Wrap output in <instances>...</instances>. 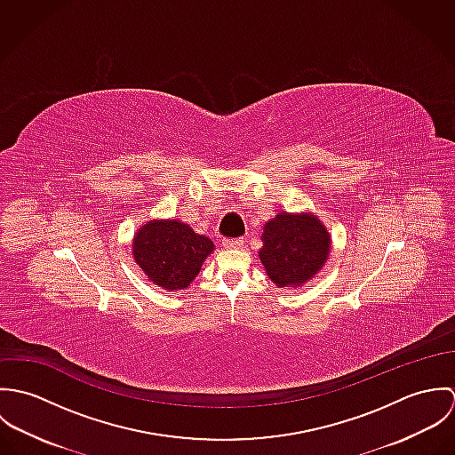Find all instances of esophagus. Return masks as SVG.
<instances>
[{
    "mask_svg": "<svg viewBox=\"0 0 455 455\" xmlns=\"http://www.w3.org/2000/svg\"><path fill=\"white\" fill-rule=\"evenodd\" d=\"M222 245L226 249H242L243 247V238H235V240H224Z\"/></svg>",
    "mask_w": 455,
    "mask_h": 455,
    "instance_id": "obj_1",
    "label": "esophagus"
}]
</instances>
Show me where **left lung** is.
<instances>
[{
    "label": "left lung",
    "instance_id": "obj_1",
    "mask_svg": "<svg viewBox=\"0 0 455 455\" xmlns=\"http://www.w3.org/2000/svg\"><path fill=\"white\" fill-rule=\"evenodd\" d=\"M259 259L278 287H301L324 266L331 236L317 215L282 212L262 228Z\"/></svg>",
    "mask_w": 455,
    "mask_h": 455
}]
</instances>
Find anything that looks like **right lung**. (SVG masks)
I'll return each instance as SVG.
<instances>
[{
    "label": "right lung",
    "instance_id": "obj_1",
    "mask_svg": "<svg viewBox=\"0 0 455 455\" xmlns=\"http://www.w3.org/2000/svg\"><path fill=\"white\" fill-rule=\"evenodd\" d=\"M213 249L210 238L177 219L148 220L132 238L136 264L152 283L166 291L189 287Z\"/></svg>",
    "mask_w": 455,
    "mask_h": 455
}]
</instances>
